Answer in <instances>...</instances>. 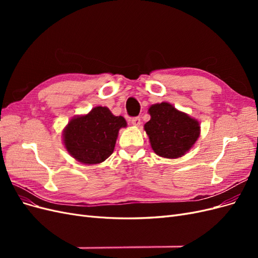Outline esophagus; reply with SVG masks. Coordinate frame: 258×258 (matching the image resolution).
I'll use <instances>...</instances> for the list:
<instances>
[{"instance_id":"obj_1","label":"esophagus","mask_w":258,"mask_h":258,"mask_svg":"<svg viewBox=\"0 0 258 258\" xmlns=\"http://www.w3.org/2000/svg\"><path fill=\"white\" fill-rule=\"evenodd\" d=\"M131 123L136 127H139L140 124H141V118H140V117H134V118L131 119Z\"/></svg>"}]
</instances>
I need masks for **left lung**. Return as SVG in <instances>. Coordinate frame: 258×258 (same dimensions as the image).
<instances>
[{
    "label": "left lung",
    "mask_w": 258,
    "mask_h": 258,
    "mask_svg": "<svg viewBox=\"0 0 258 258\" xmlns=\"http://www.w3.org/2000/svg\"><path fill=\"white\" fill-rule=\"evenodd\" d=\"M148 113L151 119L144 124V129L153 151L160 157H182L196 143L200 135L197 119L167 102L153 104Z\"/></svg>",
    "instance_id": "1"
}]
</instances>
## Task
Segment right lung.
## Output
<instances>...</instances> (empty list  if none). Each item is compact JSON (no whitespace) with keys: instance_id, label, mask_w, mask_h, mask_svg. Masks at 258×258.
I'll use <instances>...</instances> for the list:
<instances>
[{"instance_id":"obj_1","label":"right lung","mask_w":258,"mask_h":258,"mask_svg":"<svg viewBox=\"0 0 258 258\" xmlns=\"http://www.w3.org/2000/svg\"><path fill=\"white\" fill-rule=\"evenodd\" d=\"M124 127L127 121L122 116L113 115L105 106H97L69 121L63 130V143L77 161L97 165L112 155L119 129Z\"/></svg>"}]
</instances>
